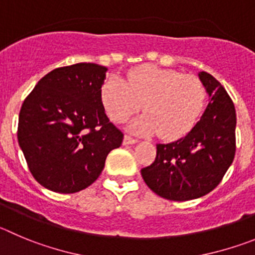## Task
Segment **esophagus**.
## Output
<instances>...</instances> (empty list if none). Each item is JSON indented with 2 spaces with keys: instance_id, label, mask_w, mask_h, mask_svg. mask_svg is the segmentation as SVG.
Returning a JSON list of instances; mask_svg holds the SVG:
<instances>
[{
  "instance_id": "obj_1",
  "label": "esophagus",
  "mask_w": 255,
  "mask_h": 255,
  "mask_svg": "<svg viewBox=\"0 0 255 255\" xmlns=\"http://www.w3.org/2000/svg\"><path fill=\"white\" fill-rule=\"evenodd\" d=\"M135 142H137V139L133 138V137H130L128 134H126L125 138H123V144H134Z\"/></svg>"
}]
</instances>
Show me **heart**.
I'll use <instances>...</instances> for the list:
<instances>
[{
    "label": "heart",
    "instance_id": "obj_1",
    "mask_svg": "<svg viewBox=\"0 0 255 255\" xmlns=\"http://www.w3.org/2000/svg\"><path fill=\"white\" fill-rule=\"evenodd\" d=\"M101 98L112 121L122 123L141 111L146 114L132 123L133 130L158 133L163 139L186 135L199 121L205 104V89L196 77L173 69L142 65L126 82L111 77L103 83Z\"/></svg>",
    "mask_w": 255,
    "mask_h": 255
}]
</instances>
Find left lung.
Segmentation results:
<instances>
[{"label":"left lung","instance_id":"1","mask_svg":"<svg viewBox=\"0 0 255 255\" xmlns=\"http://www.w3.org/2000/svg\"><path fill=\"white\" fill-rule=\"evenodd\" d=\"M199 78L209 94L200 121L184 138L157 144L153 163L141 170L147 186L172 201H187L213 191L235 156L234 103L213 75L201 71Z\"/></svg>","mask_w":255,"mask_h":255}]
</instances>
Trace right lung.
Instances as JSON below:
<instances>
[{
	"mask_svg": "<svg viewBox=\"0 0 255 255\" xmlns=\"http://www.w3.org/2000/svg\"><path fill=\"white\" fill-rule=\"evenodd\" d=\"M106 66L79 63L54 69L26 97L17 138L28 170L46 189L73 194L98 178L123 133L104 112Z\"/></svg>",
	"mask_w": 255,
	"mask_h": 255,
	"instance_id": "obj_1",
	"label": "right lung"
}]
</instances>
